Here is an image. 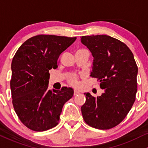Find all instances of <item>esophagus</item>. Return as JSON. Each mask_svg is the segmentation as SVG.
<instances>
[{
  "mask_svg": "<svg viewBox=\"0 0 148 148\" xmlns=\"http://www.w3.org/2000/svg\"><path fill=\"white\" fill-rule=\"evenodd\" d=\"M80 92H79V91L77 90H74V95H77V94H79Z\"/></svg>",
  "mask_w": 148,
  "mask_h": 148,
  "instance_id": "obj_1",
  "label": "esophagus"
}]
</instances>
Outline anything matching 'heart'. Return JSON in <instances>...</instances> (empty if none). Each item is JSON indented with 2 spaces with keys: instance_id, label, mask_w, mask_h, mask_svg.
Instances as JSON below:
<instances>
[{
  "instance_id": "1",
  "label": "heart",
  "mask_w": 148,
  "mask_h": 148,
  "mask_svg": "<svg viewBox=\"0 0 148 148\" xmlns=\"http://www.w3.org/2000/svg\"><path fill=\"white\" fill-rule=\"evenodd\" d=\"M77 80H78L77 76L75 74H72L68 78V82L70 83V84L73 85V86H76L77 85Z\"/></svg>"
}]
</instances>
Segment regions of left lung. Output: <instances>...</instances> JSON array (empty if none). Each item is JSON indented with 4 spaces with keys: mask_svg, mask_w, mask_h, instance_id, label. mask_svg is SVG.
Returning a JSON list of instances; mask_svg holds the SVG:
<instances>
[{
    "mask_svg": "<svg viewBox=\"0 0 148 148\" xmlns=\"http://www.w3.org/2000/svg\"><path fill=\"white\" fill-rule=\"evenodd\" d=\"M80 40L94 58L90 76L104 90L97 97L84 94L83 119L95 128H112L125 119L135 100L138 69L133 54L124 42L106 35L82 36Z\"/></svg>",
    "mask_w": 148,
    "mask_h": 148,
    "instance_id": "8db88e82",
    "label": "left lung"
}]
</instances>
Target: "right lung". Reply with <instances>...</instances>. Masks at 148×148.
<instances>
[{"mask_svg": "<svg viewBox=\"0 0 148 148\" xmlns=\"http://www.w3.org/2000/svg\"><path fill=\"white\" fill-rule=\"evenodd\" d=\"M76 38L38 35L23 42L11 63L12 103L24 125L41 132L58 124L64 104L73 90L63 87L48 90L49 70L58 68V59Z\"/></svg>", "mask_w": 148, "mask_h": 148, "instance_id": "1", "label": "right lung"}]
</instances>
